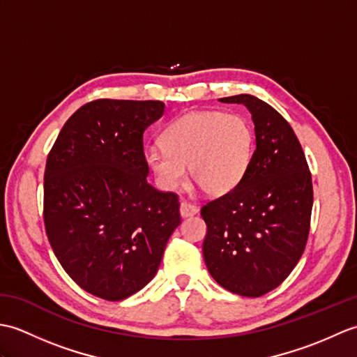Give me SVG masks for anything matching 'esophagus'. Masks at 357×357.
I'll return each instance as SVG.
<instances>
[{"instance_id":"obj_1","label":"esophagus","mask_w":357,"mask_h":357,"mask_svg":"<svg viewBox=\"0 0 357 357\" xmlns=\"http://www.w3.org/2000/svg\"><path fill=\"white\" fill-rule=\"evenodd\" d=\"M179 211H181V216L188 218V216H193L198 213V207L193 206V204H190V202L183 201L179 206Z\"/></svg>"}]
</instances>
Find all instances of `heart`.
<instances>
[{
    "label": "heart",
    "instance_id": "1",
    "mask_svg": "<svg viewBox=\"0 0 357 357\" xmlns=\"http://www.w3.org/2000/svg\"><path fill=\"white\" fill-rule=\"evenodd\" d=\"M161 139L162 147H146L144 158L164 190L185 183L188 165L193 183L204 193L219 196L244 178L255 135L248 121L236 113L193 112L167 127Z\"/></svg>",
    "mask_w": 357,
    "mask_h": 357
}]
</instances>
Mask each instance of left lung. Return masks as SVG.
I'll return each instance as SVG.
<instances>
[{
  "label": "left lung",
  "mask_w": 357,
  "mask_h": 357,
  "mask_svg": "<svg viewBox=\"0 0 357 357\" xmlns=\"http://www.w3.org/2000/svg\"><path fill=\"white\" fill-rule=\"evenodd\" d=\"M252 113L256 149L241 183L201 208L211 278L234 294L259 298L287 279L304 253L313 184L304 150L279 112L252 95L221 98Z\"/></svg>",
  "instance_id": "1"
}]
</instances>
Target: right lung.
<instances>
[{
    "mask_svg": "<svg viewBox=\"0 0 357 357\" xmlns=\"http://www.w3.org/2000/svg\"><path fill=\"white\" fill-rule=\"evenodd\" d=\"M162 101L95 100L67 119L44 172V225L82 290L123 301L155 278L181 222L178 195L147 183L146 128Z\"/></svg>",
    "mask_w": 357,
    "mask_h": 357,
    "instance_id": "obj_1",
    "label": "right lung"
}]
</instances>
